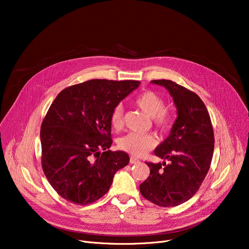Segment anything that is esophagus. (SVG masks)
Segmentation results:
<instances>
[{"instance_id":"34e87169","label":"esophagus","mask_w":249,"mask_h":249,"mask_svg":"<svg viewBox=\"0 0 249 249\" xmlns=\"http://www.w3.org/2000/svg\"><path fill=\"white\" fill-rule=\"evenodd\" d=\"M139 162V160H137V159H135V158H130V163H132V164H135V163H138Z\"/></svg>"}]
</instances>
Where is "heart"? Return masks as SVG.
<instances>
[{"instance_id":"b5f03b06","label":"heart","mask_w":249,"mask_h":249,"mask_svg":"<svg viewBox=\"0 0 249 249\" xmlns=\"http://www.w3.org/2000/svg\"><path fill=\"white\" fill-rule=\"evenodd\" d=\"M135 104L145 114L151 116L152 122L161 131L171 128L174 117L171 112L164 109V101L158 94L151 90L144 91L135 99ZM123 116L122 105H117L111 114V124L114 129L120 130L123 127ZM154 145L155 139L149 133L130 132L118 140V147L135 156L144 154Z\"/></svg>"}]
</instances>
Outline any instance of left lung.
<instances>
[{
  "label": "left lung",
  "mask_w": 249,
  "mask_h": 249,
  "mask_svg": "<svg viewBox=\"0 0 249 249\" xmlns=\"http://www.w3.org/2000/svg\"><path fill=\"white\" fill-rule=\"evenodd\" d=\"M173 97L178 117L167 138L154 154L168 163L146 162L150 176L139 186L146 200L160 207H175L198 192L210 168L214 131L210 116L200 97L168 80H154Z\"/></svg>",
  "instance_id": "8db88e82"
}]
</instances>
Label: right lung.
Listing matches in <instances>:
<instances>
[{
    "label": "right lung",
    "mask_w": 249,
    "mask_h": 249,
    "mask_svg": "<svg viewBox=\"0 0 249 249\" xmlns=\"http://www.w3.org/2000/svg\"><path fill=\"white\" fill-rule=\"evenodd\" d=\"M139 85L90 80L62 89L51 104L40 130L41 164L60 197L82 206L94 203L129 163L126 152L109 150L111 114Z\"/></svg>",
    "instance_id": "right-lung-1"
}]
</instances>
